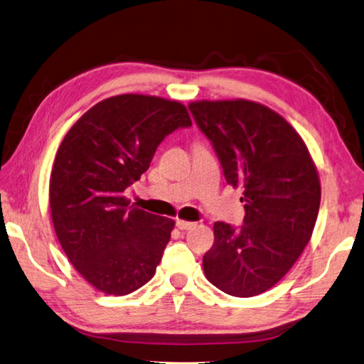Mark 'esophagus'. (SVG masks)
Here are the masks:
<instances>
[{
	"instance_id": "1",
	"label": "esophagus",
	"mask_w": 364,
	"mask_h": 364,
	"mask_svg": "<svg viewBox=\"0 0 364 364\" xmlns=\"http://www.w3.org/2000/svg\"><path fill=\"white\" fill-rule=\"evenodd\" d=\"M176 228L181 229V230H189V229L196 228V223L186 221V220H176Z\"/></svg>"
}]
</instances>
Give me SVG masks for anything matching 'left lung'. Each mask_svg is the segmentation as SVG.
Wrapping results in <instances>:
<instances>
[{"mask_svg": "<svg viewBox=\"0 0 364 364\" xmlns=\"http://www.w3.org/2000/svg\"><path fill=\"white\" fill-rule=\"evenodd\" d=\"M188 107L245 202L240 228L213 224L205 277L230 296H257L288 274L312 237L321 199L316 165L293 125L266 105L235 98Z\"/></svg>", "mask_w": 364, "mask_h": 364, "instance_id": "obj_1", "label": "left lung"}]
</instances>
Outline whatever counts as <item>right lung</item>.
<instances>
[{
	"instance_id": "right-lung-1",
	"label": "right lung",
	"mask_w": 364,
	"mask_h": 364,
	"mask_svg": "<svg viewBox=\"0 0 364 364\" xmlns=\"http://www.w3.org/2000/svg\"><path fill=\"white\" fill-rule=\"evenodd\" d=\"M189 125L181 102L122 94L85 111L58 146L52 224L70 262L98 291L125 296L154 277L175 221L129 207L124 191L149 168L165 135Z\"/></svg>"
}]
</instances>
